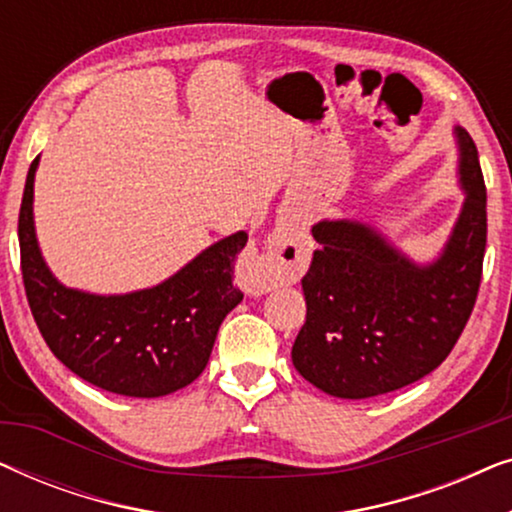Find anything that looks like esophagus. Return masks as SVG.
Listing matches in <instances>:
<instances>
[{"mask_svg": "<svg viewBox=\"0 0 512 512\" xmlns=\"http://www.w3.org/2000/svg\"><path fill=\"white\" fill-rule=\"evenodd\" d=\"M307 265V244L300 230L279 226L268 235L258 254L244 256L237 265V282L251 296H261L282 284H291Z\"/></svg>", "mask_w": 512, "mask_h": 512, "instance_id": "1", "label": "esophagus"}]
</instances>
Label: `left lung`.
I'll return each mask as SVG.
<instances>
[{
  "instance_id": "1",
  "label": "left lung",
  "mask_w": 512,
  "mask_h": 512,
  "mask_svg": "<svg viewBox=\"0 0 512 512\" xmlns=\"http://www.w3.org/2000/svg\"><path fill=\"white\" fill-rule=\"evenodd\" d=\"M464 202L429 261H415L380 228L321 219L319 249L303 277L305 326L291 361L335 398H373L422 380L459 340L478 296L487 244V191L478 149L454 125Z\"/></svg>"
}]
</instances>
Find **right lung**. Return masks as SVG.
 <instances>
[{"label": "right lung", "instance_id": "obj_1", "mask_svg": "<svg viewBox=\"0 0 512 512\" xmlns=\"http://www.w3.org/2000/svg\"><path fill=\"white\" fill-rule=\"evenodd\" d=\"M27 172L18 219L27 303L51 352L95 387L132 398L184 389L205 370L216 333L242 300L233 263L247 233L209 244L163 282L128 293L62 284L41 254L34 228V177Z\"/></svg>", "mask_w": 512, "mask_h": 512}]
</instances>
